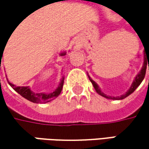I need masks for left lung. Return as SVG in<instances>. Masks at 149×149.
Masks as SVG:
<instances>
[{
    "label": "left lung",
    "mask_w": 149,
    "mask_h": 149,
    "mask_svg": "<svg viewBox=\"0 0 149 149\" xmlns=\"http://www.w3.org/2000/svg\"><path fill=\"white\" fill-rule=\"evenodd\" d=\"M146 59V58H145ZM147 65H148V63H146V61L144 60V64H143V66H142V69L141 70V72H140V73H138V75L135 77V78H134V82H133V84H132V85H131V87H130V89L125 93V94H123V95H122V96H120V97H109V96H107V95H105L104 93H103L102 91H101V90H100V88H99V86L92 80V79H91L90 78V77H89V78H90V80H91V82L92 83V84H93V86H94V88H95V90H96V91L99 94V95H101L102 97H106V98H109V99H114V100H121V99H123V98H125V97H127L128 96H130L131 93H133L134 91H135V89L141 84V83L142 82V80H143V78H144V77H145V74H146V70H147ZM148 69H149V63H148Z\"/></svg>",
    "instance_id": "left-lung-1"
}]
</instances>
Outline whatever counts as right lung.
Returning a JSON list of instances; mask_svg holds the SVG:
<instances>
[{
    "label": "right lung",
    "instance_id": "add662e5",
    "mask_svg": "<svg viewBox=\"0 0 149 149\" xmlns=\"http://www.w3.org/2000/svg\"><path fill=\"white\" fill-rule=\"evenodd\" d=\"M4 52V51H3ZM3 54V53H2ZM61 55H65V52H63L61 53ZM2 56L1 55V58ZM1 62H0V67H1ZM64 79L65 77H62L61 81H60V84L58 85V87L52 93H49V94H45V93H34L33 92L29 87L26 86V87H22V86H16L15 84H11V83H8L10 84V86L12 88H14L16 92H18L20 96H22L24 98L33 102V103H35V104H40V103H47V102H50L52 101V99H55L57 97H58V95L60 94L61 91H62V88H63V84H64Z\"/></svg>",
    "mask_w": 149,
    "mask_h": 149
}]
</instances>
